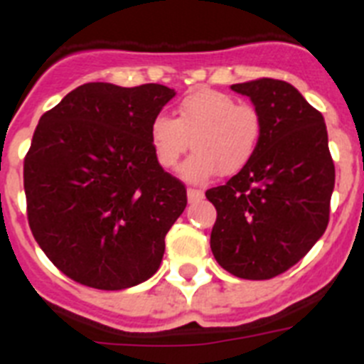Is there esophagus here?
Here are the masks:
<instances>
[{
	"label": "esophagus",
	"mask_w": 364,
	"mask_h": 364,
	"mask_svg": "<svg viewBox=\"0 0 364 364\" xmlns=\"http://www.w3.org/2000/svg\"><path fill=\"white\" fill-rule=\"evenodd\" d=\"M202 197H204V193H202L200 189H195V188L188 189V200L189 202H197V200H200Z\"/></svg>",
	"instance_id": "obj_1"
}]
</instances>
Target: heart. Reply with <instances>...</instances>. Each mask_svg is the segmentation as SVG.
I'll return each mask as SVG.
<instances>
[{"label":"heart","mask_w":364,"mask_h":364,"mask_svg":"<svg viewBox=\"0 0 364 364\" xmlns=\"http://www.w3.org/2000/svg\"><path fill=\"white\" fill-rule=\"evenodd\" d=\"M259 109L228 92L195 89L176 105V118L159 114L151 122L149 138L154 156L164 169H175L189 146L195 151L182 175L204 182L215 171L233 176L252 162L262 140Z\"/></svg>","instance_id":"1"}]
</instances>
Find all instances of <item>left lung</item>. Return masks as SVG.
Wrapping results in <instances>:
<instances>
[{
	"label": "left lung",
	"mask_w": 364,
	"mask_h": 364,
	"mask_svg": "<svg viewBox=\"0 0 364 364\" xmlns=\"http://www.w3.org/2000/svg\"><path fill=\"white\" fill-rule=\"evenodd\" d=\"M231 89L252 98L264 131L252 162L205 191L217 210L210 244L231 275L264 281L297 264L323 237L336 167L323 114L294 85L259 78Z\"/></svg>",
	"instance_id": "1"
}]
</instances>
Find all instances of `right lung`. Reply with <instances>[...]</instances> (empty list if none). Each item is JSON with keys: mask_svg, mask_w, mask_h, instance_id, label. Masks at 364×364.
<instances>
[{"mask_svg": "<svg viewBox=\"0 0 364 364\" xmlns=\"http://www.w3.org/2000/svg\"><path fill=\"white\" fill-rule=\"evenodd\" d=\"M173 96L159 83H83L40 118L23 162L28 226L73 281L124 290L160 268L167 231L188 204L149 138Z\"/></svg>", "mask_w": 364, "mask_h": 364, "instance_id": "obj_1", "label": "right lung"}]
</instances>
